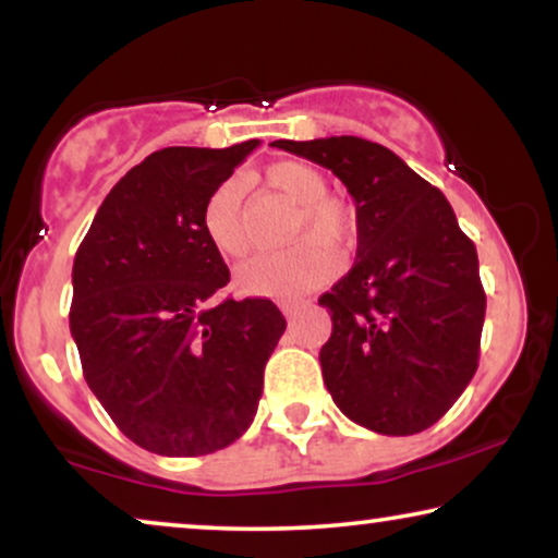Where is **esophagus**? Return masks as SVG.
<instances>
[{
  "instance_id": "esophagus-1",
  "label": "esophagus",
  "mask_w": 558,
  "mask_h": 558,
  "mask_svg": "<svg viewBox=\"0 0 558 558\" xmlns=\"http://www.w3.org/2000/svg\"><path fill=\"white\" fill-rule=\"evenodd\" d=\"M304 310V302H296V304H281V312H284L287 319H294L300 312Z\"/></svg>"
}]
</instances>
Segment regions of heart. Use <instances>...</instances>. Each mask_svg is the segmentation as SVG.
Listing matches in <instances>:
<instances>
[{
    "label": "heart",
    "instance_id": "obj_1",
    "mask_svg": "<svg viewBox=\"0 0 558 558\" xmlns=\"http://www.w3.org/2000/svg\"><path fill=\"white\" fill-rule=\"evenodd\" d=\"M266 182L289 201L300 205L294 218V246L266 251L248 258L235 271V287L243 294L292 300L307 289L330 281L338 271L335 246L353 239V210L340 197L327 195L325 174L304 162H277L264 172ZM203 231L210 246L226 258H241L251 246L243 223V187L239 180H226L213 190L203 210Z\"/></svg>",
    "mask_w": 558,
    "mask_h": 558
}]
</instances>
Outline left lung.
Listing matches in <instances>:
<instances>
[{"label":"left lung","instance_id":"8db88e82","mask_svg":"<svg viewBox=\"0 0 558 558\" xmlns=\"http://www.w3.org/2000/svg\"><path fill=\"white\" fill-rule=\"evenodd\" d=\"M271 147L332 170L355 201L357 258L319 296L332 317L319 350L332 401L388 437L429 429L477 371L485 289L475 243L447 197L376 142L330 136Z\"/></svg>","mask_w":558,"mask_h":558}]
</instances>
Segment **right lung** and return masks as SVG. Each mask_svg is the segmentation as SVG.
I'll return each instance as SVG.
<instances>
[{
    "label": "right lung",
    "instance_id": "1",
    "mask_svg": "<svg viewBox=\"0 0 558 558\" xmlns=\"http://www.w3.org/2000/svg\"><path fill=\"white\" fill-rule=\"evenodd\" d=\"M256 147L155 151L106 195L75 254L71 335L83 378L113 424L155 454H210L239 439L287 330L271 300L213 304L231 271L203 210Z\"/></svg>",
    "mask_w": 558,
    "mask_h": 558
}]
</instances>
